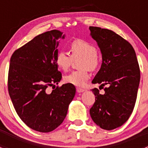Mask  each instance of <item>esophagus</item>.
<instances>
[{"label": "esophagus", "instance_id": "obj_1", "mask_svg": "<svg viewBox=\"0 0 148 148\" xmlns=\"http://www.w3.org/2000/svg\"><path fill=\"white\" fill-rule=\"evenodd\" d=\"M84 91V89H82V88H77V92H78V93H80V92H83Z\"/></svg>", "mask_w": 148, "mask_h": 148}]
</instances>
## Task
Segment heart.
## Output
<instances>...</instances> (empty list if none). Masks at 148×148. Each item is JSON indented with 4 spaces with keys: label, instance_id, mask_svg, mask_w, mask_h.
<instances>
[{
    "label": "heart",
    "instance_id": "obj_1",
    "mask_svg": "<svg viewBox=\"0 0 148 148\" xmlns=\"http://www.w3.org/2000/svg\"><path fill=\"white\" fill-rule=\"evenodd\" d=\"M71 56L64 51H59L54 56V62L58 68L62 71H67L73 59L81 58L79 68L81 69L73 71L64 77L66 83L77 86H84L89 78V70L95 71L100 64V59L96 46L92 43L82 39L75 38L69 44Z\"/></svg>",
    "mask_w": 148,
    "mask_h": 148
}]
</instances>
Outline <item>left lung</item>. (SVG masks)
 Returning <instances> with one entry per match:
<instances>
[{"instance_id": "obj_1", "label": "left lung", "mask_w": 148, "mask_h": 148, "mask_svg": "<svg viewBox=\"0 0 148 148\" xmlns=\"http://www.w3.org/2000/svg\"><path fill=\"white\" fill-rule=\"evenodd\" d=\"M91 36L97 42L102 56L101 68L93 84H100L104 94L92 89L95 102L89 110L92 120L102 129L122 126L135 107L140 79V66L132 46L114 31L90 26ZM107 86L104 88L103 86Z\"/></svg>"}]
</instances>
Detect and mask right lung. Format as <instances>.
<instances>
[{
	"mask_svg": "<svg viewBox=\"0 0 148 148\" xmlns=\"http://www.w3.org/2000/svg\"><path fill=\"white\" fill-rule=\"evenodd\" d=\"M58 30L39 34L12 54L8 89L16 112L31 129L49 132L63 122L69 104L76 92L75 86L65 84L48 92L62 79L54 62L57 39L64 35ZM53 88V87H52Z\"/></svg>",
	"mask_w": 148,
	"mask_h": 148,
	"instance_id": "obj_1",
	"label": "right lung"
}]
</instances>
